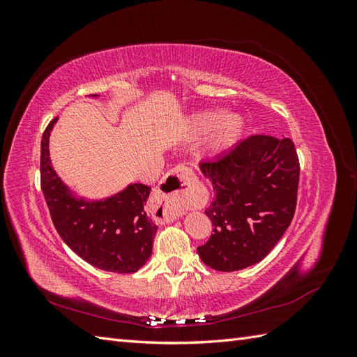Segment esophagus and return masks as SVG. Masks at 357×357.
I'll return each instance as SVG.
<instances>
[{"label":"esophagus","mask_w":357,"mask_h":357,"mask_svg":"<svg viewBox=\"0 0 357 357\" xmlns=\"http://www.w3.org/2000/svg\"><path fill=\"white\" fill-rule=\"evenodd\" d=\"M197 176L189 167L177 165L160 180L153 193V218L160 223L176 220L178 215L195 202L193 198V185Z\"/></svg>","instance_id":"obj_1"}]
</instances>
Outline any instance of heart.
Wrapping results in <instances>:
<instances>
[{"instance_id": "1", "label": "heart", "mask_w": 357, "mask_h": 357, "mask_svg": "<svg viewBox=\"0 0 357 357\" xmlns=\"http://www.w3.org/2000/svg\"><path fill=\"white\" fill-rule=\"evenodd\" d=\"M215 123V116L213 113H201L195 119H193V131L201 134L208 131V129ZM243 128L241 119L235 114L223 116L220 121L215 123L213 134L210 138V143L213 147L219 149L231 144L234 139L238 137L240 131Z\"/></svg>"}]
</instances>
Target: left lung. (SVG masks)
Returning <instances> with one entry per match:
<instances>
[{
  "label": "left lung",
  "mask_w": 357,
  "mask_h": 357,
  "mask_svg": "<svg viewBox=\"0 0 357 357\" xmlns=\"http://www.w3.org/2000/svg\"><path fill=\"white\" fill-rule=\"evenodd\" d=\"M215 192L205 210L213 225L198 247L201 261L218 271H238L273 250L294 219L299 159L290 138L256 134L228 153L204 160Z\"/></svg>",
  "instance_id": "left-lung-1"
}]
</instances>
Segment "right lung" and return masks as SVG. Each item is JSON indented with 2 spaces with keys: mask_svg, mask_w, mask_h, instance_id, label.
Returning a JSON list of instances; mask_svg holds the SVG:
<instances>
[{
  "mask_svg": "<svg viewBox=\"0 0 357 357\" xmlns=\"http://www.w3.org/2000/svg\"><path fill=\"white\" fill-rule=\"evenodd\" d=\"M55 122L56 117L43 132L40 183L59 236L86 262L104 271H138L152 255L158 231L144 211L150 188L135 183L105 201L74 199L50 165L49 135Z\"/></svg>",
  "mask_w": 357,
  "mask_h": 357,
  "instance_id": "obj_1",
  "label": "right lung"
}]
</instances>
